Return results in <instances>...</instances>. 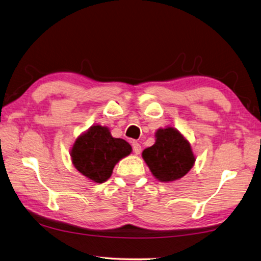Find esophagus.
I'll return each instance as SVG.
<instances>
[{
  "mask_svg": "<svg viewBox=\"0 0 261 261\" xmlns=\"http://www.w3.org/2000/svg\"><path fill=\"white\" fill-rule=\"evenodd\" d=\"M132 149H134V151H135L137 155L140 154L141 146H140V144L138 143V141H132Z\"/></svg>",
  "mask_w": 261,
  "mask_h": 261,
  "instance_id": "obj_1",
  "label": "esophagus"
}]
</instances>
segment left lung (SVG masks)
<instances>
[{"mask_svg": "<svg viewBox=\"0 0 261 261\" xmlns=\"http://www.w3.org/2000/svg\"><path fill=\"white\" fill-rule=\"evenodd\" d=\"M143 158L154 177L161 181L184 177L195 162L191 145L173 127L158 130L155 144L143 151Z\"/></svg>", "mask_w": 261, "mask_h": 261, "instance_id": "obj_1", "label": "left lung"}]
</instances>
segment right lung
<instances>
[{
    "mask_svg": "<svg viewBox=\"0 0 261 261\" xmlns=\"http://www.w3.org/2000/svg\"><path fill=\"white\" fill-rule=\"evenodd\" d=\"M131 153V146L113 138L105 126L93 125L80 136L72 148V161L83 176L101 184L112 176L115 164Z\"/></svg>",
    "mask_w": 261,
    "mask_h": 261,
    "instance_id": "right-lung-1",
    "label": "right lung"
}]
</instances>
